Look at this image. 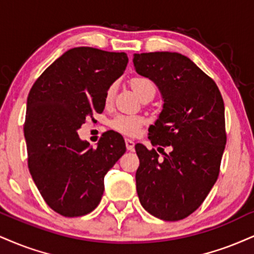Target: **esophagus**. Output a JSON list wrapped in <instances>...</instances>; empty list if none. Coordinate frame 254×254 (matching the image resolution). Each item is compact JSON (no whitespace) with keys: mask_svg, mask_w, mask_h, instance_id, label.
Returning a JSON list of instances; mask_svg holds the SVG:
<instances>
[{"mask_svg":"<svg viewBox=\"0 0 254 254\" xmlns=\"http://www.w3.org/2000/svg\"><path fill=\"white\" fill-rule=\"evenodd\" d=\"M125 145H127V149L129 151H132L133 148H135V142H133L132 139H129L127 138L125 139Z\"/></svg>","mask_w":254,"mask_h":254,"instance_id":"obj_1","label":"esophagus"}]
</instances>
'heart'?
Segmentation results:
<instances>
[{"label": "heart", "instance_id": "obj_1", "mask_svg": "<svg viewBox=\"0 0 254 254\" xmlns=\"http://www.w3.org/2000/svg\"><path fill=\"white\" fill-rule=\"evenodd\" d=\"M131 86H132L133 91L138 94V96L144 98L146 96H154L156 93V86L150 79L143 78V77H136L131 79ZM116 91H117V84L114 82L111 84L106 91L105 99L106 102H111L114 99ZM143 118L138 117V116H129V115H118L111 121V127L115 130L119 131V132L124 133V135L133 136L138 132L140 125L143 124Z\"/></svg>", "mask_w": 254, "mask_h": 254}]
</instances>
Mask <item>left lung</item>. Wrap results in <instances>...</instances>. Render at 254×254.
Instances as JSON below:
<instances>
[{
    "instance_id": "8db88e82",
    "label": "left lung",
    "mask_w": 254,
    "mask_h": 254,
    "mask_svg": "<svg viewBox=\"0 0 254 254\" xmlns=\"http://www.w3.org/2000/svg\"><path fill=\"white\" fill-rule=\"evenodd\" d=\"M132 61L163 100L149 139L172 149L161 160L155 149L136 144L137 194L151 215L177 221L201 206L218 180L226 145L224 100L214 80L182 54L140 53Z\"/></svg>"
}]
</instances>
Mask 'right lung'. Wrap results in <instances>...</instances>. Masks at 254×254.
I'll return each mask as SVG.
<instances>
[{"mask_svg": "<svg viewBox=\"0 0 254 254\" xmlns=\"http://www.w3.org/2000/svg\"><path fill=\"white\" fill-rule=\"evenodd\" d=\"M127 61L123 52L72 48L48 66L29 91L23 127L29 173L46 203L67 218L96 208L104 176L127 150L115 131L104 133L94 149L77 131L88 116L102 114L106 91L123 74Z\"/></svg>", "mask_w": 254, "mask_h": 254, "instance_id": "right-lung-1", "label": "right lung"}]
</instances>
